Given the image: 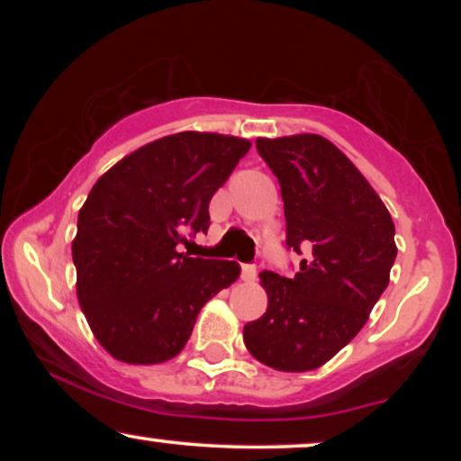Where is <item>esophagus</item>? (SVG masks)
Returning a JSON list of instances; mask_svg holds the SVG:
<instances>
[{
    "mask_svg": "<svg viewBox=\"0 0 461 461\" xmlns=\"http://www.w3.org/2000/svg\"><path fill=\"white\" fill-rule=\"evenodd\" d=\"M256 273H258V270H256L254 264H241V279L243 281H248V283L254 281Z\"/></svg>",
    "mask_w": 461,
    "mask_h": 461,
    "instance_id": "esophagus-1",
    "label": "esophagus"
}]
</instances>
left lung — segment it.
<instances>
[{"mask_svg":"<svg viewBox=\"0 0 461 461\" xmlns=\"http://www.w3.org/2000/svg\"><path fill=\"white\" fill-rule=\"evenodd\" d=\"M279 178L285 245L311 248L292 279L262 270L268 308L243 327V342L276 371H312L367 323L396 258L394 222L365 176L319 134L258 138Z\"/></svg>","mask_w":461,"mask_h":461,"instance_id":"left-lung-1","label":"left lung"}]
</instances>
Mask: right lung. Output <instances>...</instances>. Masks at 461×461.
Instances as JSON below:
<instances>
[{
    "mask_svg": "<svg viewBox=\"0 0 461 461\" xmlns=\"http://www.w3.org/2000/svg\"><path fill=\"white\" fill-rule=\"evenodd\" d=\"M251 147L212 131H180L123 157L79 210L73 262L90 330L117 361L180 355L197 314L237 281L232 260L191 258L178 245L210 226V201Z\"/></svg>",
    "mask_w": 461,
    "mask_h": 461,
    "instance_id": "right-lung-1",
    "label": "right lung"
}]
</instances>
